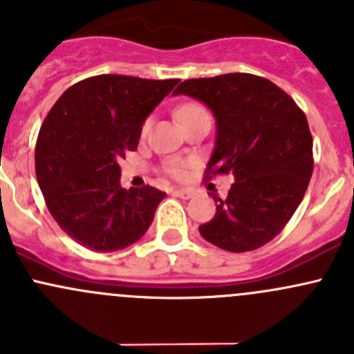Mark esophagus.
Masks as SVG:
<instances>
[{"instance_id": "34e87169", "label": "esophagus", "mask_w": 354, "mask_h": 354, "mask_svg": "<svg viewBox=\"0 0 354 354\" xmlns=\"http://www.w3.org/2000/svg\"><path fill=\"white\" fill-rule=\"evenodd\" d=\"M173 194L176 195V197H180V198H192L194 197V192L192 190H188V188H174L173 190Z\"/></svg>"}]
</instances>
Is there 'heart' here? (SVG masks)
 I'll return each instance as SVG.
<instances>
[{
  "mask_svg": "<svg viewBox=\"0 0 354 354\" xmlns=\"http://www.w3.org/2000/svg\"><path fill=\"white\" fill-rule=\"evenodd\" d=\"M176 116H178V120L181 121V124H185V123H188V121L195 120V118L209 116V113H207V109L203 108L202 104H198V102H187V104H183V106H180V108H178ZM147 128H149V121L144 124L142 131L145 133V131H147ZM169 173L174 174V176H180V174L183 173V169H181L180 164L171 162L169 164Z\"/></svg>",
  "mask_w": 354,
  "mask_h": 354,
  "instance_id": "b5f03b06",
  "label": "heart"
}]
</instances>
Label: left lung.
Returning a JSON list of instances; mask_svg holds the SVG:
<instances>
[{"instance_id":"left-lung-1","label":"left lung","mask_w":354,"mask_h":354,"mask_svg":"<svg viewBox=\"0 0 354 354\" xmlns=\"http://www.w3.org/2000/svg\"><path fill=\"white\" fill-rule=\"evenodd\" d=\"M174 95L205 104L216 118L210 174L231 173L226 198L198 227L209 243L241 253L269 243L301 203L313 171V142L303 111L276 84L226 73L181 82Z\"/></svg>"}]
</instances>
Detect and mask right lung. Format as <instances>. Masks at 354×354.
I'll return each mask as SVG.
<instances>
[{
	"label": "right lung",
	"mask_w": 354,
	"mask_h": 354,
	"mask_svg": "<svg viewBox=\"0 0 354 354\" xmlns=\"http://www.w3.org/2000/svg\"><path fill=\"white\" fill-rule=\"evenodd\" d=\"M178 82L99 75L71 85L49 111L35 145V174L71 240L114 252L149 230L166 194L149 185L121 188L118 160L137 149L142 124Z\"/></svg>",
	"instance_id": "right-lung-1"
}]
</instances>
